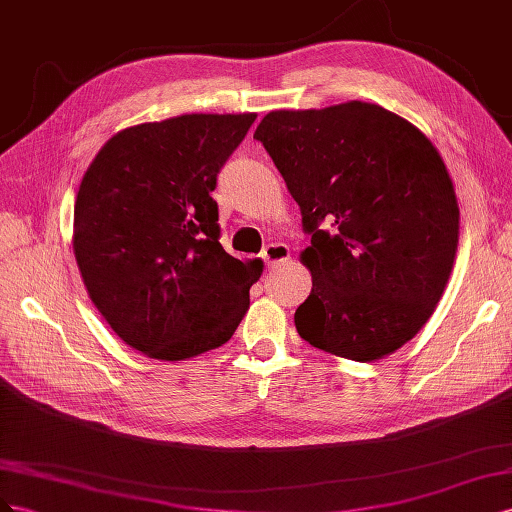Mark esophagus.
<instances>
[{
    "mask_svg": "<svg viewBox=\"0 0 512 512\" xmlns=\"http://www.w3.org/2000/svg\"><path fill=\"white\" fill-rule=\"evenodd\" d=\"M261 259L266 261L268 268L285 264V261L289 259V248L283 242H272L264 248V251H261Z\"/></svg>",
    "mask_w": 512,
    "mask_h": 512,
    "instance_id": "esophagus-1",
    "label": "esophagus"
}]
</instances>
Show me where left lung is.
Returning a JSON list of instances; mask_svg holds the SVG:
<instances>
[{"instance_id": "left-lung-1", "label": "left lung", "mask_w": 512, "mask_h": 512, "mask_svg": "<svg viewBox=\"0 0 512 512\" xmlns=\"http://www.w3.org/2000/svg\"><path fill=\"white\" fill-rule=\"evenodd\" d=\"M253 137L311 236L300 337L356 362L397 352L435 311L457 253L459 206L440 152L414 124L360 100L272 111Z\"/></svg>"}]
</instances>
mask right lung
I'll return each mask as SVG.
<instances>
[{
    "label": "right lung",
    "instance_id": "add662e5",
    "mask_svg": "<svg viewBox=\"0 0 512 512\" xmlns=\"http://www.w3.org/2000/svg\"><path fill=\"white\" fill-rule=\"evenodd\" d=\"M255 113H191L130 126L102 145L75 201L83 283L118 337L156 360L221 347L248 311L261 259L218 242L216 175Z\"/></svg>",
    "mask_w": 512,
    "mask_h": 512
}]
</instances>
